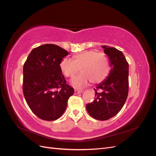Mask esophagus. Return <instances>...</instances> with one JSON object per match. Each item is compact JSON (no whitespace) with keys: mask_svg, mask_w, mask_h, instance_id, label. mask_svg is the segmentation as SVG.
I'll use <instances>...</instances> for the list:
<instances>
[{"mask_svg":"<svg viewBox=\"0 0 156 156\" xmlns=\"http://www.w3.org/2000/svg\"><path fill=\"white\" fill-rule=\"evenodd\" d=\"M74 93H75V94H81V93H83V90H75Z\"/></svg>","mask_w":156,"mask_h":156,"instance_id":"1","label":"esophagus"}]
</instances>
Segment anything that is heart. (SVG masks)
<instances>
[{
	"mask_svg": "<svg viewBox=\"0 0 156 156\" xmlns=\"http://www.w3.org/2000/svg\"><path fill=\"white\" fill-rule=\"evenodd\" d=\"M60 69L64 76L73 77L80 70L81 73L71 81L75 88H82L90 81L93 84L103 82L110 72V64L105 54L94 50L85 51L73 56L72 60L64 58Z\"/></svg>",
	"mask_w": 156,
	"mask_h": 156,
	"instance_id": "heart-1",
	"label": "heart"
}]
</instances>
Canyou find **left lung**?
<instances>
[{
	"label": "left lung",
	"instance_id": "1",
	"mask_svg": "<svg viewBox=\"0 0 156 156\" xmlns=\"http://www.w3.org/2000/svg\"><path fill=\"white\" fill-rule=\"evenodd\" d=\"M102 48L109 59L111 69L107 79L94 89L96 98L86 107L94 119L107 120L118 114L126 101L129 89V64L122 51L106 45ZM98 89L100 93L97 92Z\"/></svg>",
	"mask_w": 156,
	"mask_h": 156
}]
</instances>
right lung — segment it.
Returning a JSON list of instances; mask_svg holds the SVG:
<instances>
[{
  "instance_id": "1",
  "label": "right lung",
  "mask_w": 156,
  "mask_h": 156,
  "mask_svg": "<svg viewBox=\"0 0 156 156\" xmlns=\"http://www.w3.org/2000/svg\"><path fill=\"white\" fill-rule=\"evenodd\" d=\"M68 54L58 45H42L32 50L23 66L24 97L31 111L42 120L59 119L74 94L59 66Z\"/></svg>"
}]
</instances>
